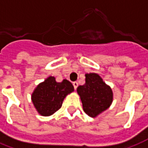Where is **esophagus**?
I'll return each mask as SVG.
<instances>
[{"label": "esophagus", "mask_w": 148, "mask_h": 148, "mask_svg": "<svg viewBox=\"0 0 148 148\" xmlns=\"http://www.w3.org/2000/svg\"><path fill=\"white\" fill-rule=\"evenodd\" d=\"M73 85H74V90H76L77 87V86H78V83H77V82H73Z\"/></svg>", "instance_id": "34e87169"}]
</instances>
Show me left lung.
Instances as JSON below:
<instances>
[{
    "label": "left lung",
    "mask_w": 148,
    "mask_h": 148,
    "mask_svg": "<svg viewBox=\"0 0 148 148\" xmlns=\"http://www.w3.org/2000/svg\"><path fill=\"white\" fill-rule=\"evenodd\" d=\"M85 76L86 83L79 86L77 92L85 113L95 118L110 107L113 102V91L98 74L89 73Z\"/></svg>",
    "instance_id": "1"
}]
</instances>
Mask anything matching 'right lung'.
<instances>
[{
    "mask_svg": "<svg viewBox=\"0 0 148 148\" xmlns=\"http://www.w3.org/2000/svg\"><path fill=\"white\" fill-rule=\"evenodd\" d=\"M74 90L71 82L63 79L58 82L55 77L49 76L36 86L31 95V100L39 114L49 116L59 110L64 99Z\"/></svg>",
    "mask_w": 148,
    "mask_h": 148,
    "instance_id": "1",
    "label": "right lung"
}]
</instances>
